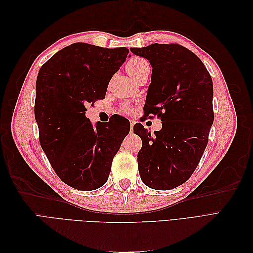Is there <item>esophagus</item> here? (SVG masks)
<instances>
[{
    "label": "esophagus",
    "mask_w": 253,
    "mask_h": 253,
    "mask_svg": "<svg viewBox=\"0 0 253 253\" xmlns=\"http://www.w3.org/2000/svg\"><path fill=\"white\" fill-rule=\"evenodd\" d=\"M129 124H131V131H133V126H134V125H135V121H134V120H131V122H129Z\"/></svg>",
    "instance_id": "esophagus-1"
}]
</instances>
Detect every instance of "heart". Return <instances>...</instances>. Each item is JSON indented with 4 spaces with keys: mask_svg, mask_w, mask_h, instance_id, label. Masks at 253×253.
<instances>
[{
    "mask_svg": "<svg viewBox=\"0 0 253 253\" xmlns=\"http://www.w3.org/2000/svg\"><path fill=\"white\" fill-rule=\"evenodd\" d=\"M147 68H150L148 61L141 57H133L132 59H129L127 61V63L126 65V72L134 79L137 76L140 75L144 70H147ZM124 111H128V109L126 108L124 109Z\"/></svg>",
    "mask_w": 253,
    "mask_h": 253,
    "instance_id": "heart-1",
    "label": "heart"
}]
</instances>
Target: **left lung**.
I'll return each mask as SVG.
<instances>
[{
  "label": "left lung",
  "mask_w": 253,
  "mask_h": 253,
  "mask_svg": "<svg viewBox=\"0 0 253 253\" xmlns=\"http://www.w3.org/2000/svg\"><path fill=\"white\" fill-rule=\"evenodd\" d=\"M131 51L150 61L151 84L143 108L155 115L163 127L154 135L141 124L138 170L144 185L170 190L186 182L195 171L208 144L214 120L213 83L202 60L179 44H151Z\"/></svg>",
  "instance_id": "1"
}]
</instances>
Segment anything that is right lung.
Listing matches in <instances>:
<instances>
[{
  "instance_id": "1",
  "label": "right lung",
  "mask_w": 253,
  "mask_h": 253,
  "mask_svg": "<svg viewBox=\"0 0 253 253\" xmlns=\"http://www.w3.org/2000/svg\"><path fill=\"white\" fill-rule=\"evenodd\" d=\"M127 56L126 47L74 43L53 55L38 74L35 117L40 144L53 171L72 188L102 187L129 132L128 120L119 115L96 127L85 117L86 106L105 97L110 80Z\"/></svg>"
}]
</instances>
